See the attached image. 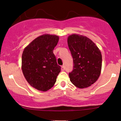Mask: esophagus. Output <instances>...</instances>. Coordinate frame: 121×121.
Returning a JSON list of instances; mask_svg holds the SVG:
<instances>
[{
  "label": "esophagus",
  "instance_id": "esophagus-1",
  "mask_svg": "<svg viewBox=\"0 0 121 121\" xmlns=\"http://www.w3.org/2000/svg\"><path fill=\"white\" fill-rule=\"evenodd\" d=\"M64 70H65V66L63 65V66H61V70L62 71H64Z\"/></svg>",
  "mask_w": 121,
  "mask_h": 121
}]
</instances>
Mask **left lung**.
<instances>
[{"label": "left lung", "mask_w": 121, "mask_h": 121, "mask_svg": "<svg viewBox=\"0 0 121 121\" xmlns=\"http://www.w3.org/2000/svg\"><path fill=\"white\" fill-rule=\"evenodd\" d=\"M68 44L73 60V70L69 73L72 83L80 89L86 88L97 81L102 68L100 50L88 37L72 34Z\"/></svg>", "instance_id": "1"}]
</instances>
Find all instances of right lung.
Returning <instances> with one entry per match:
<instances>
[{
    "instance_id": "add662e5",
    "label": "right lung",
    "mask_w": 121,
    "mask_h": 121,
    "mask_svg": "<svg viewBox=\"0 0 121 121\" xmlns=\"http://www.w3.org/2000/svg\"><path fill=\"white\" fill-rule=\"evenodd\" d=\"M59 37L44 34L37 37L23 51L22 69L29 84L38 91H46L53 86L61 71L53 49Z\"/></svg>"
}]
</instances>
